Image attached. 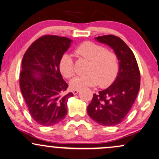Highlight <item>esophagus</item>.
Wrapping results in <instances>:
<instances>
[{"label": "esophagus", "instance_id": "34e87169", "mask_svg": "<svg viewBox=\"0 0 159 159\" xmlns=\"http://www.w3.org/2000/svg\"><path fill=\"white\" fill-rule=\"evenodd\" d=\"M78 92H79V90H78V89H75V90H73V93L74 94H77L78 93Z\"/></svg>", "mask_w": 159, "mask_h": 159}]
</instances>
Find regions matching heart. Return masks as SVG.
<instances>
[{"instance_id": "obj_1", "label": "heart", "mask_w": 159, "mask_h": 159, "mask_svg": "<svg viewBox=\"0 0 159 159\" xmlns=\"http://www.w3.org/2000/svg\"><path fill=\"white\" fill-rule=\"evenodd\" d=\"M75 56L80 59L89 61L84 75L77 76L70 81L74 89H80L84 86L99 84L106 86L111 84L119 70V60L114 51H109L103 45L90 41L84 42L75 48ZM59 70L67 78L73 77L75 73V61L73 56L65 53L59 62Z\"/></svg>"}]
</instances>
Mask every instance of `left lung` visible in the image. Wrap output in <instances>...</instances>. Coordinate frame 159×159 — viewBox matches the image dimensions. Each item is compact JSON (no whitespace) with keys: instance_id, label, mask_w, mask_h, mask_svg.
Returning <instances> with one entry per match:
<instances>
[{"instance_id":"obj_1","label":"left lung","mask_w":159,"mask_h":159,"mask_svg":"<svg viewBox=\"0 0 159 159\" xmlns=\"http://www.w3.org/2000/svg\"><path fill=\"white\" fill-rule=\"evenodd\" d=\"M95 39L114 50L120 68L114 83L107 89L93 94L87 112L98 124L114 126L125 118L135 102L140 87V72L134 53L120 37L104 35Z\"/></svg>"}]
</instances>
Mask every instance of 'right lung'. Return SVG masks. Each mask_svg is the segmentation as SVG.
<instances>
[{
	"instance_id": "add662e5",
	"label": "right lung",
	"mask_w": 159,
	"mask_h": 159,
	"mask_svg": "<svg viewBox=\"0 0 159 159\" xmlns=\"http://www.w3.org/2000/svg\"><path fill=\"white\" fill-rule=\"evenodd\" d=\"M72 40L44 35L31 44L22 60L20 86L32 118L43 126H52L65 119L68 84L60 73L59 62Z\"/></svg>"
}]
</instances>
